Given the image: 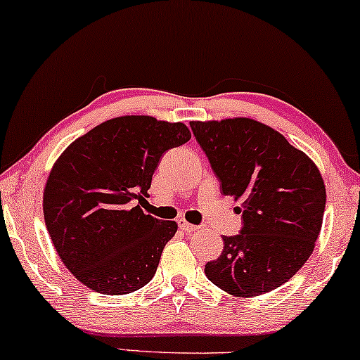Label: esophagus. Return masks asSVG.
<instances>
[{
	"label": "esophagus",
	"instance_id": "1",
	"mask_svg": "<svg viewBox=\"0 0 360 360\" xmlns=\"http://www.w3.org/2000/svg\"><path fill=\"white\" fill-rule=\"evenodd\" d=\"M179 227L186 231V233H194V231L199 229V226L193 224V222H188L186 219H179Z\"/></svg>",
	"mask_w": 360,
	"mask_h": 360
}]
</instances>
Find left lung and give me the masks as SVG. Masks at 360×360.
<instances>
[{
    "instance_id": "8db88e82",
    "label": "left lung",
    "mask_w": 360,
    "mask_h": 360,
    "mask_svg": "<svg viewBox=\"0 0 360 360\" xmlns=\"http://www.w3.org/2000/svg\"><path fill=\"white\" fill-rule=\"evenodd\" d=\"M195 141L240 206L244 226L226 236L207 279L234 297H256L288 282L319 238L326 186L316 162L279 131L251 117L191 121Z\"/></svg>"
}]
</instances>
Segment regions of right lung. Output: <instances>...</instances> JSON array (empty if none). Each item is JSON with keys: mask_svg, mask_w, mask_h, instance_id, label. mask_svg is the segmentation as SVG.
<instances>
[{"mask_svg": "<svg viewBox=\"0 0 360 360\" xmlns=\"http://www.w3.org/2000/svg\"><path fill=\"white\" fill-rule=\"evenodd\" d=\"M191 139L183 122L120 116L98 124L56 159L43 193L49 238L66 269L106 295L134 292L156 274L176 221L139 204L159 159Z\"/></svg>", "mask_w": 360, "mask_h": 360, "instance_id": "obj_1", "label": "right lung"}]
</instances>
